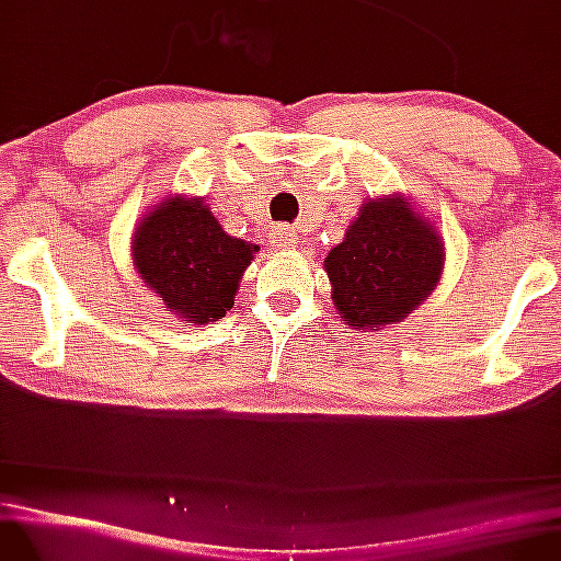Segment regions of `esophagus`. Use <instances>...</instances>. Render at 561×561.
<instances>
[{"mask_svg": "<svg viewBox=\"0 0 561 561\" xmlns=\"http://www.w3.org/2000/svg\"><path fill=\"white\" fill-rule=\"evenodd\" d=\"M295 231L287 229V226H276L274 231H271V248H295Z\"/></svg>", "mask_w": 561, "mask_h": 561, "instance_id": "34e87169", "label": "esophagus"}]
</instances>
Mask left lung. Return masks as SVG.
Masks as SVG:
<instances>
[{
  "label": "left lung",
  "instance_id": "obj_1",
  "mask_svg": "<svg viewBox=\"0 0 561 561\" xmlns=\"http://www.w3.org/2000/svg\"><path fill=\"white\" fill-rule=\"evenodd\" d=\"M445 266V248L410 202H367L346 237L324 257L332 304L351 328L399 322L428 298Z\"/></svg>",
  "mask_w": 561,
  "mask_h": 561
}]
</instances>
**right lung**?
I'll return each instance as SVG.
<instances>
[{
  "label": "right lung",
  "mask_w": 561,
  "mask_h": 561,
  "mask_svg": "<svg viewBox=\"0 0 561 561\" xmlns=\"http://www.w3.org/2000/svg\"><path fill=\"white\" fill-rule=\"evenodd\" d=\"M255 244L220 229L202 202L164 199L140 220L133 239V261L140 279L183 322H218L231 311L239 279L250 266Z\"/></svg>",
  "instance_id": "obj_1"
}]
</instances>
